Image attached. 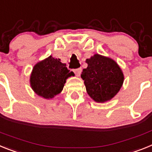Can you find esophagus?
Segmentation results:
<instances>
[{"label":"esophagus","mask_w":152,"mask_h":152,"mask_svg":"<svg viewBox=\"0 0 152 152\" xmlns=\"http://www.w3.org/2000/svg\"><path fill=\"white\" fill-rule=\"evenodd\" d=\"M73 72H75V74H76V76H80V74H81V72H82V69H81V68L75 69H73Z\"/></svg>","instance_id":"34e87169"}]
</instances>
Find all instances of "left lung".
<instances>
[{
  "label": "left lung",
  "mask_w": 152,
  "mask_h": 152,
  "mask_svg": "<svg viewBox=\"0 0 152 152\" xmlns=\"http://www.w3.org/2000/svg\"><path fill=\"white\" fill-rule=\"evenodd\" d=\"M87 68L81 74L87 93L97 102L113 99L122 87L124 76L118 65L110 58L95 54L86 60Z\"/></svg>",
  "instance_id": "8db88e82"
}]
</instances>
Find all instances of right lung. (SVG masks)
I'll return each mask as SVG.
<instances>
[{"mask_svg": "<svg viewBox=\"0 0 152 152\" xmlns=\"http://www.w3.org/2000/svg\"><path fill=\"white\" fill-rule=\"evenodd\" d=\"M73 74L60 59L50 56L34 66L30 85L38 96L52 99L63 90L66 79Z\"/></svg>", "mask_w": 152, "mask_h": 152, "instance_id": "right-lung-1", "label": "right lung"}]
</instances>
